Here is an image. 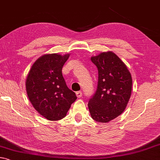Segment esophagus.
<instances>
[{"label": "esophagus", "instance_id": "1", "mask_svg": "<svg viewBox=\"0 0 160 160\" xmlns=\"http://www.w3.org/2000/svg\"><path fill=\"white\" fill-rule=\"evenodd\" d=\"M75 94H76V95H77L78 98L82 97V92H81V91H78V92H75Z\"/></svg>", "mask_w": 160, "mask_h": 160}]
</instances>
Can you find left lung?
I'll use <instances>...</instances> for the list:
<instances>
[{"label": "left lung", "instance_id": "left-lung-1", "mask_svg": "<svg viewBox=\"0 0 160 160\" xmlns=\"http://www.w3.org/2000/svg\"><path fill=\"white\" fill-rule=\"evenodd\" d=\"M91 60L98 68V85L88 108L93 120L107 123L125 110L132 79L126 65L112 51L100 52L91 57Z\"/></svg>", "mask_w": 160, "mask_h": 160}]
</instances>
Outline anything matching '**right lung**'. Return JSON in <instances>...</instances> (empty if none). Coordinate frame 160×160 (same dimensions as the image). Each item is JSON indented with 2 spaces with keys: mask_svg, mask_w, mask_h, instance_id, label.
<instances>
[{
  "mask_svg": "<svg viewBox=\"0 0 160 160\" xmlns=\"http://www.w3.org/2000/svg\"><path fill=\"white\" fill-rule=\"evenodd\" d=\"M70 53L45 54L35 60L28 74L25 88L35 110L50 121L61 120L67 115L77 97L68 88L62 69Z\"/></svg>",
  "mask_w": 160,
  "mask_h": 160,
  "instance_id": "right-lung-1",
  "label": "right lung"
}]
</instances>
